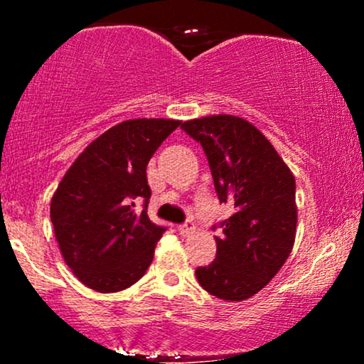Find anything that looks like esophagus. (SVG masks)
Segmentation results:
<instances>
[{
	"instance_id": "esophagus-1",
	"label": "esophagus",
	"mask_w": 364,
	"mask_h": 364,
	"mask_svg": "<svg viewBox=\"0 0 364 364\" xmlns=\"http://www.w3.org/2000/svg\"><path fill=\"white\" fill-rule=\"evenodd\" d=\"M178 231H179V235L181 236H190V235H193V231H195V224L191 223V220H186L185 224H181L178 228Z\"/></svg>"
}]
</instances>
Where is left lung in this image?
Segmentation results:
<instances>
[{"label":"left lung","mask_w":364,"mask_h":364,"mask_svg":"<svg viewBox=\"0 0 364 364\" xmlns=\"http://www.w3.org/2000/svg\"><path fill=\"white\" fill-rule=\"evenodd\" d=\"M181 128L205 150L220 202L235 207L220 223L215 260L198 267L196 279L212 296L245 301L272 281L292 252L294 176L260 129L240 116H205Z\"/></svg>","instance_id":"left-lung-1"}]
</instances>
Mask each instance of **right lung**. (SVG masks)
Wrapping results in <instances>:
<instances>
[{"label": "right lung", "instance_id": "obj_1", "mask_svg": "<svg viewBox=\"0 0 364 364\" xmlns=\"http://www.w3.org/2000/svg\"><path fill=\"white\" fill-rule=\"evenodd\" d=\"M181 121L127 119L75 159L51 198L60 252L75 277L97 292L133 286L152 263L162 232L150 223L147 164ZM144 199V210L134 203Z\"/></svg>", "mask_w": 364, "mask_h": 364}]
</instances>
